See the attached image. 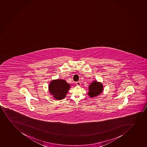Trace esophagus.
<instances>
[{
  "label": "esophagus",
  "instance_id": "obj_1",
  "mask_svg": "<svg viewBox=\"0 0 147 147\" xmlns=\"http://www.w3.org/2000/svg\"><path fill=\"white\" fill-rule=\"evenodd\" d=\"M76 85H78V86H80L81 85V83H80V82H76Z\"/></svg>",
  "mask_w": 147,
  "mask_h": 147
}]
</instances>
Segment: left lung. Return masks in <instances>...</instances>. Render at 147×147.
Listing matches in <instances>:
<instances>
[{"label": "left lung", "instance_id": "1", "mask_svg": "<svg viewBox=\"0 0 147 147\" xmlns=\"http://www.w3.org/2000/svg\"><path fill=\"white\" fill-rule=\"evenodd\" d=\"M103 90V86L101 82L97 81H94L89 86V92L88 95L90 98L98 96L100 95Z\"/></svg>", "mask_w": 147, "mask_h": 147}]
</instances>
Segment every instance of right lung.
Returning <instances> with one entry per match:
<instances>
[{
  "instance_id": "right-lung-1",
  "label": "right lung",
  "mask_w": 147,
  "mask_h": 147,
  "mask_svg": "<svg viewBox=\"0 0 147 147\" xmlns=\"http://www.w3.org/2000/svg\"><path fill=\"white\" fill-rule=\"evenodd\" d=\"M70 88V85L61 79L52 80L49 86V93L56 100L63 99Z\"/></svg>"
}]
</instances>
